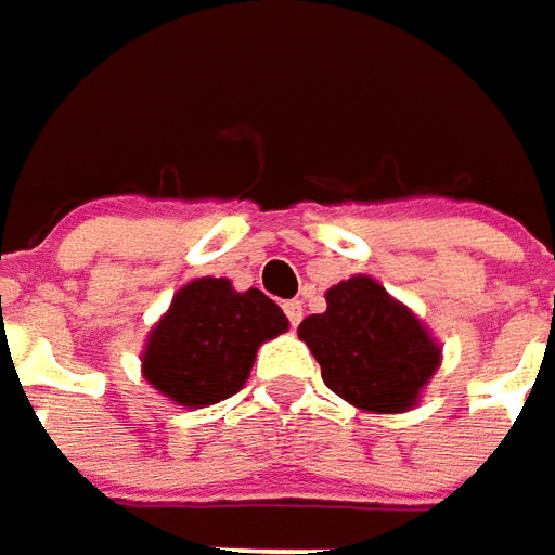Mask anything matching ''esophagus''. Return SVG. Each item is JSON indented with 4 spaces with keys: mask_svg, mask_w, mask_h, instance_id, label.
Returning a JSON list of instances; mask_svg holds the SVG:
<instances>
[{
    "mask_svg": "<svg viewBox=\"0 0 555 555\" xmlns=\"http://www.w3.org/2000/svg\"><path fill=\"white\" fill-rule=\"evenodd\" d=\"M284 311H287L289 324H293V327H299V321H302V302H296V299H293V302L284 306Z\"/></svg>",
    "mask_w": 555,
    "mask_h": 555,
    "instance_id": "obj_1",
    "label": "esophagus"
}]
</instances>
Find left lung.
<instances>
[{
	"label": "left lung",
	"mask_w": 555,
	"mask_h": 555,
	"mask_svg": "<svg viewBox=\"0 0 555 555\" xmlns=\"http://www.w3.org/2000/svg\"><path fill=\"white\" fill-rule=\"evenodd\" d=\"M327 311L299 324L327 389L367 414H404L420 404L441 364V343L371 274L333 284Z\"/></svg>",
	"instance_id": "obj_1"
}]
</instances>
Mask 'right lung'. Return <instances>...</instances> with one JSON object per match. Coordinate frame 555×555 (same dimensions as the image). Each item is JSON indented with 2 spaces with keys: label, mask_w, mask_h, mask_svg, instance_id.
Here are the masks:
<instances>
[{
  "label": "right lung",
  "mask_w": 555,
  "mask_h": 555,
  "mask_svg": "<svg viewBox=\"0 0 555 555\" xmlns=\"http://www.w3.org/2000/svg\"><path fill=\"white\" fill-rule=\"evenodd\" d=\"M287 327V314L262 289L194 278L147 333L141 376L179 408H209L244 389L259 346Z\"/></svg>",
  "instance_id": "1"
}]
</instances>
